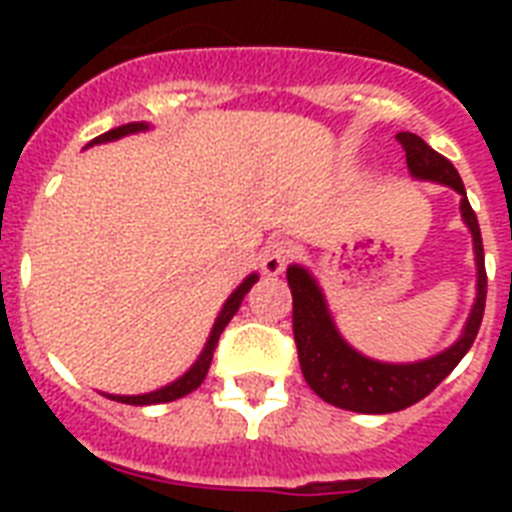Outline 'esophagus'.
<instances>
[{
	"instance_id": "1",
	"label": "esophagus",
	"mask_w": 512,
	"mask_h": 512,
	"mask_svg": "<svg viewBox=\"0 0 512 512\" xmlns=\"http://www.w3.org/2000/svg\"><path fill=\"white\" fill-rule=\"evenodd\" d=\"M289 260H292V247L284 244V241H271V244L263 249V255H260L263 273H268V276H279V273L289 265Z\"/></svg>"
}]
</instances>
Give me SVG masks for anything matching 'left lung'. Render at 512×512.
Masks as SVG:
<instances>
[{
    "label": "left lung",
    "instance_id": "8db88e82",
    "mask_svg": "<svg viewBox=\"0 0 512 512\" xmlns=\"http://www.w3.org/2000/svg\"><path fill=\"white\" fill-rule=\"evenodd\" d=\"M396 140L404 146L406 167L412 177L449 185L460 193L462 220L473 233L478 292L468 324L452 348L441 350L438 356H430L425 361H414V364H385V361L361 356L356 348H350L348 342L342 340L316 279L300 265H289L287 281L292 289V332H295L297 358H300L305 382L327 404L361 414L401 412L428 396L470 350L478 335V327H481V319H484L486 305L484 241H481V228H478L476 212L470 207L460 172L454 170V164L446 156L433 151L420 135L398 132Z\"/></svg>",
    "mask_w": 512,
    "mask_h": 512
}]
</instances>
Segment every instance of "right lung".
<instances>
[{
  "instance_id": "obj_1",
  "label": "right lung",
  "mask_w": 512,
  "mask_h": 512,
  "mask_svg": "<svg viewBox=\"0 0 512 512\" xmlns=\"http://www.w3.org/2000/svg\"><path fill=\"white\" fill-rule=\"evenodd\" d=\"M146 130H148L146 122L122 124V127H116V130H108V132H103V135H98V138L92 140L90 146H98V143H108V140H119V138H124V135H135V132H146ZM255 281H257V273H252V276H247V279L241 281L239 287L233 289V295L225 300L223 311H220V316L215 319V327H212V332H209V340H207V345H204V350H201V356L196 358V364H193L191 369L183 374V377H177L175 382L164 385V388L151 390V393H143V396H111V393H108V398H114V401H122V404H132V406L167 404V401H175V398L188 396L191 390L199 388L209 372V364H212V353H215V348H217V340H220V335H223V329L228 327V321L236 316L241 300H244V295H247L249 289H252V284H255Z\"/></svg>"
}]
</instances>
